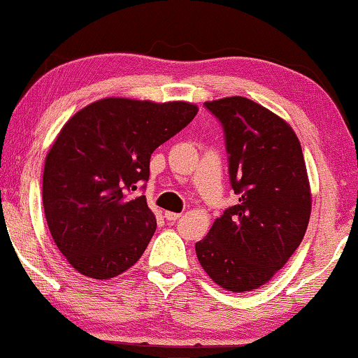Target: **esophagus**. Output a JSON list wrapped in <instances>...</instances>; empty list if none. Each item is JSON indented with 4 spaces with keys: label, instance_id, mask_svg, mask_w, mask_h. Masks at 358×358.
Wrapping results in <instances>:
<instances>
[{
    "label": "esophagus",
    "instance_id": "34e87169",
    "mask_svg": "<svg viewBox=\"0 0 358 358\" xmlns=\"http://www.w3.org/2000/svg\"><path fill=\"white\" fill-rule=\"evenodd\" d=\"M180 216H182V215H180V213H173V211H166V213H164V217H166V220L171 221V222L178 221Z\"/></svg>",
    "mask_w": 358,
    "mask_h": 358
}]
</instances>
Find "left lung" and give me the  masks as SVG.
Returning <instances> with one entry per match:
<instances>
[{
	"instance_id": "1",
	"label": "left lung",
	"mask_w": 358,
	"mask_h": 358,
	"mask_svg": "<svg viewBox=\"0 0 358 358\" xmlns=\"http://www.w3.org/2000/svg\"><path fill=\"white\" fill-rule=\"evenodd\" d=\"M224 129L229 176L239 203L195 243L201 268L229 292L266 284L302 242L312 192L294 129L245 96L205 101Z\"/></svg>"
}]
</instances>
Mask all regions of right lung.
<instances>
[{
	"instance_id": "1",
	"label": "right lung",
	"mask_w": 358,
	"mask_h": 358,
	"mask_svg": "<svg viewBox=\"0 0 358 358\" xmlns=\"http://www.w3.org/2000/svg\"><path fill=\"white\" fill-rule=\"evenodd\" d=\"M199 106L108 96L77 111L45 158V217L69 265L92 279L136 265L157 229L145 195L150 157Z\"/></svg>"
}]
</instances>
